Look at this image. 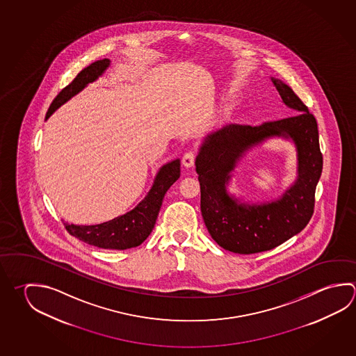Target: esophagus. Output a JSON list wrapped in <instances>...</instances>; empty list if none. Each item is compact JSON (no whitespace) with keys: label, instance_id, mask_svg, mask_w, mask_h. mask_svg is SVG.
<instances>
[{"label":"esophagus","instance_id":"34e87169","mask_svg":"<svg viewBox=\"0 0 356 356\" xmlns=\"http://www.w3.org/2000/svg\"><path fill=\"white\" fill-rule=\"evenodd\" d=\"M195 159H196V154L193 151H187L186 154L182 156V165L188 169L193 168L195 163Z\"/></svg>","mask_w":356,"mask_h":356}]
</instances>
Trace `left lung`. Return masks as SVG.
<instances>
[{
    "label": "left lung",
    "instance_id": "obj_1",
    "mask_svg": "<svg viewBox=\"0 0 356 356\" xmlns=\"http://www.w3.org/2000/svg\"><path fill=\"white\" fill-rule=\"evenodd\" d=\"M281 100L298 115L260 126L231 125L206 136L196 156L201 213L212 238L235 254L274 249L299 234L314 212L323 171L316 120L286 83L271 77ZM291 139L297 149V180L279 200L260 204L237 200L227 191L230 172L244 152L268 138Z\"/></svg>",
    "mask_w": 356,
    "mask_h": 356
}]
</instances>
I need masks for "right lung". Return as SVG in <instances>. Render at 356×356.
<instances>
[{
  "mask_svg": "<svg viewBox=\"0 0 356 356\" xmlns=\"http://www.w3.org/2000/svg\"><path fill=\"white\" fill-rule=\"evenodd\" d=\"M111 61L108 58H104L82 70L74 79V81L63 88L55 97V100L52 101L50 108L46 113V120L58 107L63 106L65 102H67L71 97H74L86 88L88 83L96 81L106 71ZM179 177L180 159H176L171 163H165L159 170L150 191L131 211L126 212L125 215H121L102 224H65V227L72 236L101 249L125 250L136 248L144 243L150 235L156 224L157 215L163 205V196Z\"/></svg>",
  "mask_w": 356,
  "mask_h": 356,
  "instance_id": "1",
  "label": "right lung"
}]
</instances>
